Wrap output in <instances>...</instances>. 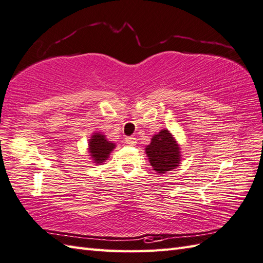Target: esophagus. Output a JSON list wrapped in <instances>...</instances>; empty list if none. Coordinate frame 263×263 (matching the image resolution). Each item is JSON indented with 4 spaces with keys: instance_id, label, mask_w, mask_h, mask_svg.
Wrapping results in <instances>:
<instances>
[{
    "instance_id": "1",
    "label": "esophagus",
    "mask_w": 263,
    "mask_h": 263,
    "mask_svg": "<svg viewBox=\"0 0 263 263\" xmlns=\"http://www.w3.org/2000/svg\"><path fill=\"white\" fill-rule=\"evenodd\" d=\"M125 142L130 145H136L137 144V139L134 137H127L125 138Z\"/></svg>"
}]
</instances>
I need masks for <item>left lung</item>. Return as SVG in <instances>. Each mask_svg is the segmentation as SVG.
I'll use <instances>...</instances> for the list:
<instances>
[{"label": "left lung", "mask_w": 263, "mask_h": 263, "mask_svg": "<svg viewBox=\"0 0 263 263\" xmlns=\"http://www.w3.org/2000/svg\"><path fill=\"white\" fill-rule=\"evenodd\" d=\"M144 150L151 167L158 175L172 172L173 169L179 167L181 162L180 144L167 129L155 134L150 144L146 145Z\"/></svg>", "instance_id": "1"}]
</instances>
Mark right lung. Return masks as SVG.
I'll use <instances>...</instances> for the list:
<instances>
[{"instance_id":"right-lung-1","label":"right lung","mask_w":263,"mask_h":263,"mask_svg":"<svg viewBox=\"0 0 263 263\" xmlns=\"http://www.w3.org/2000/svg\"><path fill=\"white\" fill-rule=\"evenodd\" d=\"M115 146H117V144L107 140L105 134H103L102 132L91 133L87 148L88 156L93 160L91 162L99 164V166L103 164L108 159L109 155L115 149Z\"/></svg>"}]
</instances>
